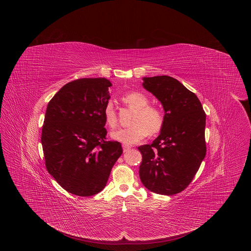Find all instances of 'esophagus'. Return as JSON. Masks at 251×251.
<instances>
[{
  "mask_svg": "<svg viewBox=\"0 0 251 251\" xmlns=\"http://www.w3.org/2000/svg\"><path fill=\"white\" fill-rule=\"evenodd\" d=\"M122 148H123V151H124V152H127V151L131 149V147H130V146H127V145H122Z\"/></svg>",
  "mask_w": 251,
  "mask_h": 251,
  "instance_id": "34e87169",
  "label": "esophagus"
}]
</instances>
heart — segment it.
Instances as JSON below:
<instances>
[{
	"label": "heart",
	"instance_id": "heart-1",
	"mask_svg": "<svg viewBox=\"0 0 251 251\" xmlns=\"http://www.w3.org/2000/svg\"><path fill=\"white\" fill-rule=\"evenodd\" d=\"M122 101L129 107L135 110V114L131 120L132 126L129 128L118 129L111 132V137L124 145L139 143L150 134H154L161 130L164 117L160 109L149 105L150 100L147 96L132 91L121 97ZM103 117L105 123L110 128L117 126V113L113 102L108 101L103 108Z\"/></svg>",
	"mask_w": 251,
	"mask_h": 251
}]
</instances>
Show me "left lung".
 <instances>
[{
	"label": "left lung",
	"mask_w": 251,
	"mask_h": 251,
	"mask_svg": "<svg viewBox=\"0 0 251 251\" xmlns=\"http://www.w3.org/2000/svg\"><path fill=\"white\" fill-rule=\"evenodd\" d=\"M142 85L165 115L159 136L138 147L139 177L150 191L175 195L189 185L206 154V115L199 98L173 77H143Z\"/></svg>",
	"instance_id": "left-lung-1"
}]
</instances>
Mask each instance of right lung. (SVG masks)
<instances>
[{"instance_id": "right-lung-1", "label": "right lung", "mask_w": 251, "mask_h": 251, "mask_svg": "<svg viewBox=\"0 0 251 251\" xmlns=\"http://www.w3.org/2000/svg\"><path fill=\"white\" fill-rule=\"evenodd\" d=\"M105 78H83L65 84L50 100L41 133L49 173L72 194L101 191L121 144L106 141L103 108L110 100Z\"/></svg>"}]
</instances>
